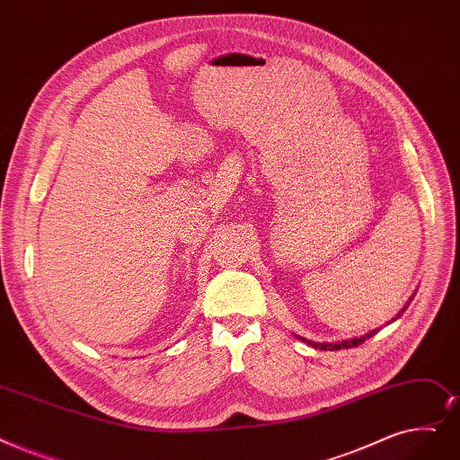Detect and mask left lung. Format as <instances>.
<instances>
[{
  "label": "left lung",
  "instance_id": "1",
  "mask_svg": "<svg viewBox=\"0 0 460 460\" xmlns=\"http://www.w3.org/2000/svg\"><path fill=\"white\" fill-rule=\"evenodd\" d=\"M376 334V331H370L368 334H365V336H361V338H351V341H344V342H338V344H322V342H308V341H305V338H301L303 342H306V344H310L312 348H315V349H325V351H334V349H346V348H355V346H361L365 341H368L370 336H374Z\"/></svg>",
  "mask_w": 460,
  "mask_h": 460
}]
</instances>
